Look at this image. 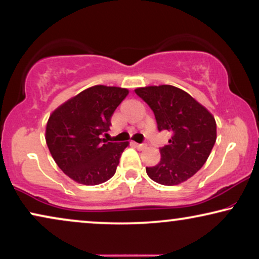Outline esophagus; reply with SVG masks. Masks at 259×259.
Returning <instances> with one entry per match:
<instances>
[{
	"mask_svg": "<svg viewBox=\"0 0 259 259\" xmlns=\"http://www.w3.org/2000/svg\"><path fill=\"white\" fill-rule=\"evenodd\" d=\"M133 145L138 148H140V150H143V148L146 147V144H138V143H133Z\"/></svg>",
	"mask_w": 259,
	"mask_h": 259,
	"instance_id": "34e87169",
	"label": "esophagus"
}]
</instances>
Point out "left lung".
<instances>
[{"instance_id": "obj_1", "label": "left lung", "mask_w": 259, "mask_h": 259, "mask_svg": "<svg viewBox=\"0 0 259 259\" xmlns=\"http://www.w3.org/2000/svg\"><path fill=\"white\" fill-rule=\"evenodd\" d=\"M136 94L153 111L159 132L171 133L160 147V161L146 167L155 183L166 186L186 182L203 167L217 139L215 120L189 93L169 84L137 88Z\"/></svg>"}]
</instances>
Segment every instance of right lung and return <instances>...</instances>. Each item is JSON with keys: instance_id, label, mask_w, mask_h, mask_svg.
Returning <instances> with one entry per match:
<instances>
[{"instance_id": "1", "label": "right lung", "mask_w": 259, "mask_h": 259, "mask_svg": "<svg viewBox=\"0 0 259 259\" xmlns=\"http://www.w3.org/2000/svg\"><path fill=\"white\" fill-rule=\"evenodd\" d=\"M119 87L87 88L55 109L46 127V141L63 173L83 185L111 179L128 143L101 139L111 126V116L127 97Z\"/></svg>"}]
</instances>
